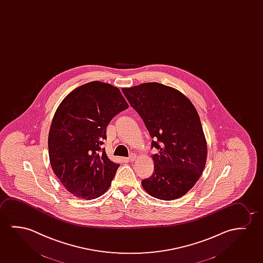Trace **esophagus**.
Listing matches in <instances>:
<instances>
[{"instance_id": "34e87169", "label": "esophagus", "mask_w": 263, "mask_h": 263, "mask_svg": "<svg viewBox=\"0 0 263 263\" xmlns=\"http://www.w3.org/2000/svg\"><path fill=\"white\" fill-rule=\"evenodd\" d=\"M128 159V161H130V162H132V161H135L136 159H137V155H135V154H131L130 155L129 157L127 158Z\"/></svg>"}]
</instances>
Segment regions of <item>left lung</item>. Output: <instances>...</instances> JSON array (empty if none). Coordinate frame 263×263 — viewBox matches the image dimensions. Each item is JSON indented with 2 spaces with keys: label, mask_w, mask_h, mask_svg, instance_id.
<instances>
[{
  "label": "left lung",
  "mask_w": 263,
  "mask_h": 263,
  "mask_svg": "<svg viewBox=\"0 0 263 263\" xmlns=\"http://www.w3.org/2000/svg\"><path fill=\"white\" fill-rule=\"evenodd\" d=\"M152 137L155 170L142 186L155 198L171 201L193 188L205 166L207 145L198 113L175 88L149 82L122 88Z\"/></svg>",
  "instance_id": "1"
}]
</instances>
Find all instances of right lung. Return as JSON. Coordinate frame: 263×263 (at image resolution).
I'll use <instances>...</instances> for the list:
<instances>
[{
    "mask_svg": "<svg viewBox=\"0 0 263 263\" xmlns=\"http://www.w3.org/2000/svg\"><path fill=\"white\" fill-rule=\"evenodd\" d=\"M126 108L120 90L100 81L75 88L58 107L48 138L50 165L74 196L92 200L110 186L119 164L101 145L109 122Z\"/></svg>",
    "mask_w": 263,
    "mask_h": 263,
    "instance_id": "1",
    "label": "right lung"
}]
</instances>
